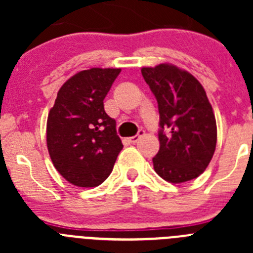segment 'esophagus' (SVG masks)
<instances>
[{
  "mask_svg": "<svg viewBox=\"0 0 253 253\" xmlns=\"http://www.w3.org/2000/svg\"><path fill=\"white\" fill-rule=\"evenodd\" d=\"M143 135H144V130H143V129H139V131H138L137 135H134V137L129 138V142L133 143V144H134V143H137L138 140H139L140 138L143 137Z\"/></svg>",
  "mask_w": 253,
  "mask_h": 253,
  "instance_id": "34e87169",
  "label": "esophagus"
}]
</instances>
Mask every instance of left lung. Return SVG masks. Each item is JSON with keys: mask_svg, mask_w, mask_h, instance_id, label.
Wrapping results in <instances>:
<instances>
[{"mask_svg": "<svg viewBox=\"0 0 253 253\" xmlns=\"http://www.w3.org/2000/svg\"><path fill=\"white\" fill-rule=\"evenodd\" d=\"M158 104L160 151L153 167L163 180L180 184L200 176L216 146L213 109L200 82L171 64L142 68Z\"/></svg>", "mask_w": 253, "mask_h": 253, "instance_id": "left-lung-1", "label": "left lung"}]
</instances>
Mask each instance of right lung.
I'll list each match as a JSON object with an SVG mask.
<instances>
[{
	"mask_svg": "<svg viewBox=\"0 0 253 253\" xmlns=\"http://www.w3.org/2000/svg\"><path fill=\"white\" fill-rule=\"evenodd\" d=\"M120 71L91 68L78 72L60 87L49 111V156L57 171L76 186L102 184L123 149L116 122L104 109V99Z\"/></svg>",
	"mask_w": 253,
	"mask_h": 253,
	"instance_id": "right-lung-1",
	"label": "right lung"
}]
</instances>
